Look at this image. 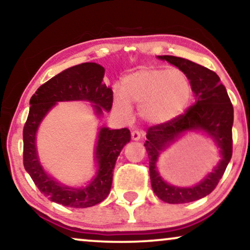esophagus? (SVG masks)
Wrapping results in <instances>:
<instances>
[{"label": "esophagus", "instance_id": "esophagus-1", "mask_svg": "<svg viewBox=\"0 0 250 250\" xmlns=\"http://www.w3.org/2000/svg\"><path fill=\"white\" fill-rule=\"evenodd\" d=\"M131 135H132V140H134V141H139V140L141 139V132L139 131H133Z\"/></svg>", "mask_w": 250, "mask_h": 250}]
</instances>
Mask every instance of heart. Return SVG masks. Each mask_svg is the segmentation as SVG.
<instances>
[{"label":"heart","instance_id":"b5f03b06","mask_svg":"<svg viewBox=\"0 0 250 250\" xmlns=\"http://www.w3.org/2000/svg\"><path fill=\"white\" fill-rule=\"evenodd\" d=\"M192 98L188 75L177 68L143 67L122 80L121 91L114 94V109L121 117L132 116L131 104L139 105V115L151 125H165L186 111Z\"/></svg>","mask_w":250,"mask_h":250}]
</instances>
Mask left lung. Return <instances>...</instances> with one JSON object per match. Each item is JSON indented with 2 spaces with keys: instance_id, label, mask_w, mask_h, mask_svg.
Returning <instances> with one entry per match:
<instances>
[{
  "instance_id": "8db88e82",
  "label": "left lung",
  "mask_w": 250,
  "mask_h": 250,
  "mask_svg": "<svg viewBox=\"0 0 250 250\" xmlns=\"http://www.w3.org/2000/svg\"><path fill=\"white\" fill-rule=\"evenodd\" d=\"M158 59L184 71L192 85L196 102L175 121L148 128L145 146L149 157L151 187L156 196L168 204H186L209 194L223 176L232 157L233 107L227 88L216 73L192 61L174 56H158ZM201 130L214 140L220 149L221 160L206 178L193 187H176L167 184L158 172L156 163L164 149L184 132Z\"/></svg>"
}]
</instances>
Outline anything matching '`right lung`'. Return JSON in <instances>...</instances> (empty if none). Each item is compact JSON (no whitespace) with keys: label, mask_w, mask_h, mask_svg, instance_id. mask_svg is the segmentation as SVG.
Wrapping results in <instances>:
<instances>
[{"label":"right lung","mask_w":250,"mask_h":250,"mask_svg":"<svg viewBox=\"0 0 250 250\" xmlns=\"http://www.w3.org/2000/svg\"><path fill=\"white\" fill-rule=\"evenodd\" d=\"M104 68L95 62L70 67L37 88L30 98L28 118L23 126V166L44 196L62 206L86 208L104 200L110 192L112 170L122 149L131 140L128 128L101 127L95 146L98 169L86 187H68L50 176L41 165L36 133L47 112L60 101H88L95 115L110 111L112 90L104 83Z\"/></svg>","instance_id":"right-lung-1"}]
</instances>
